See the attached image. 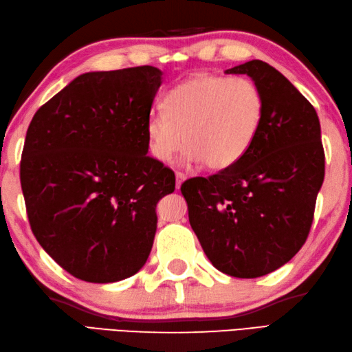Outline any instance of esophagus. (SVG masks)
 <instances>
[{
  "instance_id": "1",
  "label": "esophagus",
  "mask_w": 352,
  "mask_h": 352,
  "mask_svg": "<svg viewBox=\"0 0 352 352\" xmlns=\"http://www.w3.org/2000/svg\"><path fill=\"white\" fill-rule=\"evenodd\" d=\"M185 177L187 176H185L182 171H176V188L181 187V184L185 181Z\"/></svg>"
}]
</instances>
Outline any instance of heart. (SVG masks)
Returning <instances> with one entry per match:
<instances>
[{
    "instance_id": "1",
    "label": "heart",
    "mask_w": 352,
    "mask_h": 352,
    "mask_svg": "<svg viewBox=\"0 0 352 352\" xmlns=\"http://www.w3.org/2000/svg\"><path fill=\"white\" fill-rule=\"evenodd\" d=\"M263 96L248 78L196 75L164 98V113L147 122L148 151L168 162L187 147L185 161L210 170L233 167L247 155L261 129Z\"/></svg>"
}]
</instances>
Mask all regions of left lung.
I'll return each mask as SVG.
<instances>
[{"mask_svg":"<svg viewBox=\"0 0 352 352\" xmlns=\"http://www.w3.org/2000/svg\"><path fill=\"white\" fill-rule=\"evenodd\" d=\"M248 75L262 91L253 145L233 167L181 185L190 225L222 273L254 279L291 261L308 239L324 177L320 122L280 72L253 59L225 70Z\"/></svg>","mask_w":352,"mask_h":352,"instance_id":"obj_1","label":"left lung"}]
</instances>
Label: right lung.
<instances>
[{
	"label": "right lung",
	"mask_w": 352,
	"mask_h": 352,
	"mask_svg": "<svg viewBox=\"0 0 352 352\" xmlns=\"http://www.w3.org/2000/svg\"><path fill=\"white\" fill-rule=\"evenodd\" d=\"M162 72L141 65L84 73L38 109L19 179L33 236L59 267L118 282L147 262L156 204L173 170L147 155V122Z\"/></svg>",
	"instance_id": "obj_1"
}]
</instances>
